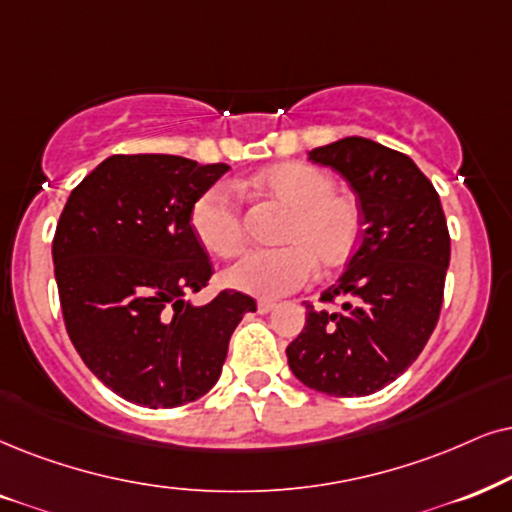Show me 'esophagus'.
<instances>
[{
    "mask_svg": "<svg viewBox=\"0 0 512 512\" xmlns=\"http://www.w3.org/2000/svg\"><path fill=\"white\" fill-rule=\"evenodd\" d=\"M274 309H276V302H271V300L257 302V312L260 314H269V312H274Z\"/></svg>",
    "mask_w": 512,
    "mask_h": 512,
    "instance_id": "obj_1",
    "label": "esophagus"
}]
</instances>
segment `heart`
<instances>
[{"label": "heart", "instance_id": "obj_1", "mask_svg": "<svg viewBox=\"0 0 512 512\" xmlns=\"http://www.w3.org/2000/svg\"><path fill=\"white\" fill-rule=\"evenodd\" d=\"M257 196L288 210L276 250H250L226 269V283L255 297H281L307 286L316 264L335 271L352 260L364 234V210L352 193L335 191V179L307 163H278L250 181ZM193 234L205 250L231 257L245 245L243 210L226 184H212L191 208Z\"/></svg>", "mask_w": 512, "mask_h": 512}]
</instances>
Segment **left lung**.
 Listing matches in <instances>:
<instances>
[{"instance_id": "1", "label": "left lung", "mask_w": 512, "mask_h": 512, "mask_svg": "<svg viewBox=\"0 0 512 512\" xmlns=\"http://www.w3.org/2000/svg\"><path fill=\"white\" fill-rule=\"evenodd\" d=\"M340 172L364 210V234L345 274L321 300L345 297L342 312L307 307L290 342L297 380L331 397H366L409 368L435 331L451 238L432 181L409 155L347 137L309 151Z\"/></svg>"}]
</instances>
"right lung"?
I'll return each mask as SVG.
<instances>
[{
  "label": "right lung",
  "instance_id": "right-lung-1",
  "mask_svg": "<svg viewBox=\"0 0 512 512\" xmlns=\"http://www.w3.org/2000/svg\"><path fill=\"white\" fill-rule=\"evenodd\" d=\"M226 170L181 155H111L58 219L51 257L70 342L132 404L174 409L210 392L231 333L255 312L236 290L203 307L186 302L212 276L191 208Z\"/></svg>",
  "mask_w": 512,
  "mask_h": 512
}]
</instances>
